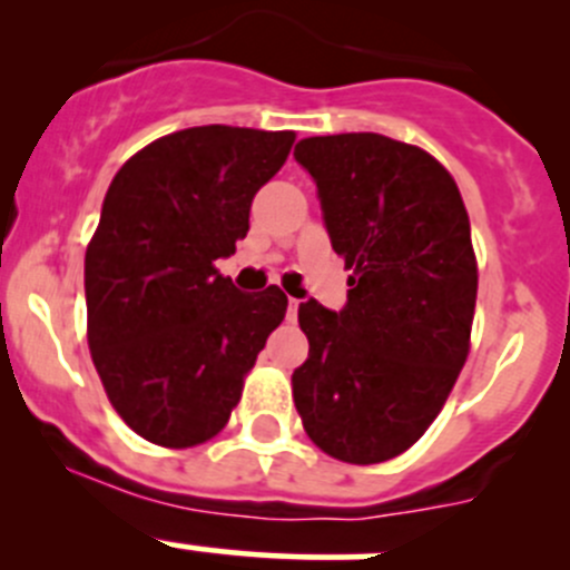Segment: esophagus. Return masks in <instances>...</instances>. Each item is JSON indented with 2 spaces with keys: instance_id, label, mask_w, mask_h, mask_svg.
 <instances>
[{
  "instance_id": "obj_1",
  "label": "esophagus",
  "mask_w": 570,
  "mask_h": 570,
  "mask_svg": "<svg viewBox=\"0 0 570 570\" xmlns=\"http://www.w3.org/2000/svg\"><path fill=\"white\" fill-rule=\"evenodd\" d=\"M297 308H301V301H297V297H289V303H286V317L295 320L297 317Z\"/></svg>"
}]
</instances>
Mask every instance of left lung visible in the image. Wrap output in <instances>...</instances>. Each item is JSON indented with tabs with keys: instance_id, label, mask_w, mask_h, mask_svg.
<instances>
[{
	"instance_id": "obj_1",
	"label": "left lung",
	"mask_w": 570,
	"mask_h": 570,
	"mask_svg": "<svg viewBox=\"0 0 570 570\" xmlns=\"http://www.w3.org/2000/svg\"><path fill=\"white\" fill-rule=\"evenodd\" d=\"M295 159L353 275L342 312L297 308L308 358L292 396L322 452L392 461L433 424L469 355L476 258L461 189L428 151L375 131L306 137Z\"/></svg>"
}]
</instances>
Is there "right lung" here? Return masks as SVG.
I'll return each mask as SVG.
<instances>
[{
    "mask_svg": "<svg viewBox=\"0 0 570 570\" xmlns=\"http://www.w3.org/2000/svg\"><path fill=\"white\" fill-rule=\"evenodd\" d=\"M292 142L295 131L193 126L109 184L85 253L88 344L118 416L151 444L215 439L284 320L278 286L245 295L215 262L245 239L253 195Z\"/></svg>",
    "mask_w": 570,
    "mask_h": 570,
    "instance_id": "right-lung-1",
    "label": "right lung"
}]
</instances>
